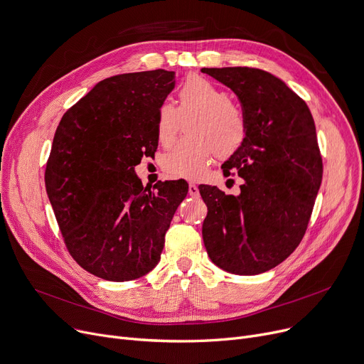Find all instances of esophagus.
Masks as SVG:
<instances>
[{"instance_id":"obj_1","label":"esophagus","mask_w":364,"mask_h":364,"mask_svg":"<svg viewBox=\"0 0 364 364\" xmlns=\"http://www.w3.org/2000/svg\"><path fill=\"white\" fill-rule=\"evenodd\" d=\"M188 195L190 196H198L199 195V188H198L196 184H193V183L188 184Z\"/></svg>"}]
</instances>
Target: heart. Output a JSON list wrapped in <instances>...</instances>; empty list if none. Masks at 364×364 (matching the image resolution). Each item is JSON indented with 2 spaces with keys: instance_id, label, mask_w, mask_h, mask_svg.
Instances as JSON below:
<instances>
[{
  "instance_id": "heart-1",
  "label": "heart",
  "mask_w": 364,
  "mask_h": 364,
  "mask_svg": "<svg viewBox=\"0 0 364 364\" xmlns=\"http://www.w3.org/2000/svg\"><path fill=\"white\" fill-rule=\"evenodd\" d=\"M187 134L162 159L169 177L198 180L215 153L227 159L242 147L247 134L243 110L228 94L203 76H188L177 90V107L162 105L156 117V137L162 146L176 140L180 119H190Z\"/></svg>"
}]
</instances>
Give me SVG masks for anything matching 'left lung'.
<instances>
[{
    "mask_svg": "<svg viewBox=\"0 0 364 364\" xmlns=\"http://www.w3.org/2000/svg\"><path fill=\"white\" fill-rule=\"evenodd\" d=\"M242 105L247 134L223 164L243 178L240 195L199 186L208 206L206 252L220 269L240 276L272 270L302 240L321 184L323 164L313 114L274 75L255 68H203Z\"/></svg>",
    "mask_w": 364,
    "mask_h": 364,
    "instance_id": "obj_1",
    "label": "left lung"
}]
</instances>
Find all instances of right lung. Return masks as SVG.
Instances as JSON below:
<instances>
[{
    "label": "right lung",
    "mask_w": 364,
    "mask_h": 364,
    "mask_svg": "<svg viewBox=\"0 0 364 364\" xmlns=\"http://www.w3.org/2000/svg\"><path fill=\"white\" fill-rule=\"evenodd\" d=\"M174 72L114 75L95 84L55 129L46 188L72 258L110 282L139 279L161 259L188 192L184 180L143 187L136 165L158 149L156 117Z\"/></svg>",
    "instance_id": "add662e5"
}]
</instances>
